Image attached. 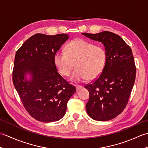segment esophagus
Masks as SVG:
<instances>
[{"label":"esophagus","instance_id":"esophagus-1","mask_svg":"<svg viewBox=\"0 0 148 148\" xmlns=\"http://www.w3.org/2000/svg\"><path fill=\"white\" fill-rule=\"evenodd\" d=\"M75 86H76V90H77V91L79 90L80 89H81V88H83L82 86H80V85H76Z\"/></svg>","mask_w":148,"mask_h":148}]
</instances>
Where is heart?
Segmentation results:
<instances>
[{
	"label": "heart",
	"instance_id": "heart-1",
	"mask_svg": "<svg viewBox=\"0 0 148 148\" xmlns=\"http://www.w3.org/2000/svg\"><path fill=\"white\" fill-rule=\"evenodd\" d=\"M53 63L63 76H68L75 69L70 80L81 82L88 79L93 80L104 70L107 63V53L101 46L83 39H76L66 45L65 52L58 51L53 56Z\"/></svg>",
	"mask_w": 148,
	"mask_h": 148
}]
</instances>
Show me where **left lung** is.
<instances>
[{
	"instance_id": "8db88e82",
	"label": "left lung",
	"mask_w": 148,
	"mask_h": 148,
	"mask_svg": "<svg viewBox=\"0 0 148 148\" xmlns=\"http://www.w3.org/2000/svg\"><path fill=\"white\" fill-rule=\"evenodd\" d=\"M82 34L105 47L107 63L104 70L95 81L84 88L90 93L86 104L88 114L97 121H108L123 111L132 90L136 75L132 51L120 36L112 32Z\"/></svg>"
}]
</instances>
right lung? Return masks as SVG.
Returning <instances> with one entry per match:
<instances>
[{"label":"right lung","mask_w":148,"mask_h":148,"mask_svg":"<svg viewBox=\"0 0 148 148\" xmlns=\"http://www.w3.org/2000/svg\"><path fill=\"white\" fill-rule=\"evenodd\" d=\"M69 38L65 34H36L16 53L14 86L25 108L37 121L60 120L65 114L69 99L76 91L58 74L53 63L54 55Z\"/></svg>","instance_id":"obj_1"}]
</instances>
